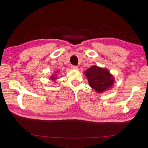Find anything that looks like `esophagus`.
<instances>
[{
  "label": "esophagus",
  "mask_w": 148,
  "mask_h": 148,
  "mask_svg": "<svg viewBox=\"0 0 148 148\" xmlns=\"http://www.w3.org/2000/svg\"><path fill=\"white\" fill-rule=\"evenodd\" d=\"M71 69H74V70H77L78 67L76 65H72L71 66Z\"/></svg>",
  "instance_id": "1"
}]
</instances>
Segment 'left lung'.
Masks as SVG:
<instances>
[{
	"label": "left lung",
	"instance_id": "8db88e82",
	"mask_svg": "<svg viewBox=\"0 0 148 148\" xmlns=\"http://www.w3.org/2000/svg\"><path fill=\"white\" fill-rule=\"evenodd\" d=\"M90 86L98 93L110 88L114 83V77L105 69L92 66L84 72Z\"/></svg>",
	"mask_w": 148,
	"mask_h": 148
}]
</instances>
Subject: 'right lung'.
Returning a JSON list of instances; mask_svg holds the SVG:
<instances>
[{
	"label": "right lung",
	"mask_w": 148,
	"mask_h": 148,
	"mask_svg": "<svg viewBox=\"0 0 148 148\" xmlns=\"http://www.w3.org/2000/svg\"><path fill=\"white\" fill-rule=\"evenodd\" d=\"M51 79H53V80H54V79H56V77H55V76H52V77H51Z\"/></svg>",
	"instance_id": "right-lung-1"
}]
</instances>
